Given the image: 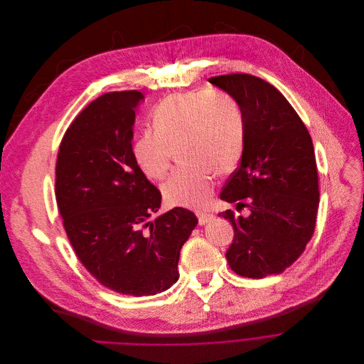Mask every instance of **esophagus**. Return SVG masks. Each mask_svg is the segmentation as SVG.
I'll list each match as a JSON object with an SVG mask.
<instances>
[{
  "instance_id": "esophagus-1",
  "label": "esophagus",
  "mask_w": 364,
  "mask_h": 364,
  "mask_svg": "<svg viewBox=\"0 0 364 364\" xmlns=\"http://www.w3.org/2000/svg\"><path fill=\"white\" fill-rule=\"evenodd\" d=\"M212 218H213V215L209 213V212H199V213H198L199 225H205L206 223H209V221L212 220Z\"/></svg>"
}]
</instances>
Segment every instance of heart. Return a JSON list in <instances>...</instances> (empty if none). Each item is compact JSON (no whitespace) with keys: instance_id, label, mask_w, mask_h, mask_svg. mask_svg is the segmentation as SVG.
<instances>
[{"instance_id":"1","label":"heart","mask_w":364,"mask_h":364,"mask_svg":"<svg viewBox=\"0 0 364 364\" xmlns=\"http://www.w3.org/2000/svg\"><path fill=\"white\" fill-rule=\"evenodd\" d=\"M154 127L143 129L133 144L139 168L154 179L166 175L173 148L193 164L178 168L164 183L169 205L200 208L212 195L215 171L234 172L241 162L247 119L241 105L228 95L199 90L172 95L154 110Z\"/></svg>"}]
</instances>
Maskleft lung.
<instances>
[{"label":"left lung","mask_w":364,"mask_h":364,"mask_svg":"<svg viewBox=\"0 0 364 364\" xmlns=\"http://www.w3.org/2000/svg\"><path fill=\"white\" fill-rule=\"evenodd\" d=\"M209 82L234 97L247 119L241 164L220 198L248 206L250 215L220 213L235 232L225 257L242 277L279 274L304 252L316 227L320 192L311 136L293 106L265 80L237 73Z\"/></svg>","instance_id":"obj_1"}]
</instances>
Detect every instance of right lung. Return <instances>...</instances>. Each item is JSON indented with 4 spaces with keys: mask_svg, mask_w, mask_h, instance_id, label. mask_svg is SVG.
I'll use <instances>...</instances> for the list:
<instances>
[{
    "mask_svg": "<svg viewBox=\"0 0 364 364\" xmlns=\"http://www.w3.org/2000/svg\"><path fill=\"white\" fill-rule=\"evenodd\" d=\"M143 99L126 90L92 102L67 129L55 165V199L76 255L100 284L134 297L178 281L181 248L198 224L185 208L149 220L162 195L133 156Z\"/></svg>",
    "mask_w": 364,
    "mask_h": 364,
    "instance_id": "obj_1",
    "label": "right lung"
}]
</instances>
